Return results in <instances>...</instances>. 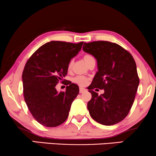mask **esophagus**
<instances>
[{
    "mask_svg": "<svg viewBox=\"0 0 156 156\" xmlns=\"http://www.w3.org/2000/svg\"><path fill=\"white\" fill-rule=\"evenodd\" d=\"M86 89L83 87H80V88H79L80 93H83V92L86 91Z\"/></svg>",
    "mask_w": 156,
    "mask_h": 156,
    "instance_id": "1",
    "label": "esophagus"
}]
</instances>
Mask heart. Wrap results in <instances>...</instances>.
Masks as SVG:
<instances>
[{"instance_id":"b5f03b06","label":"heart","mask_w":156,"mask_h":156,"mask_svg":"<svg viewBox=\"0 0 156 156\" xmlns=\"http://www.w3.org/2000/svg\"><path fill=\"white\" fill-rule=\"evenodd\" d=\"M93 58H94V57L90 55H85L83 56V60L86 64L88 63V61L90 60ZM71 65H72V62H70L68 65V68H70ZM73 81L77 84L80 85V86H84V85H86L88 83V78L83 76H77L76 78H74Z\"/></svg>"}]
</instances>
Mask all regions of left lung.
<instances>
[{"instance_id": "8db88e82", "label": "left lung", "mask_w": 156, "mask_h": 156, "mask_svg": "<svg viewBox=\"0 0 156 156\" xmlns=\"http://www.w3.org/2000/svg\"><path fill=\"white\" fill-rule=\"evenodd\" d=\"M83 50L96 59L98 71L88 87L91 99L87 107L93 119L104 125L121 122L130 111L140 79L135 61L128 51L116 43L96 41L84 43ZM105 93L98 96L92 90Z\"/></svg>"}]
</instances>
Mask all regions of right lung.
Here are the masks:
<instances>
[{"label": "right lung", "mask_w": 156, "mask_h": 156, "mask_svg": "<svg viewBox=\"0 0 156 156\" xmlns=\"http://www.w3.org/2000/svg\"><path fill=\"white\" fill-rule=\"evenodd\" d=\"M83 44L51 41L39 47L25 65L22 73L25 102L33 117L43 126L57 127L68 117L79 88L68 81L66 91L58 93L55 86L67 75L70 60Z\"/></svg>", "instance_id": "right-lung-1"}]
</instances>
